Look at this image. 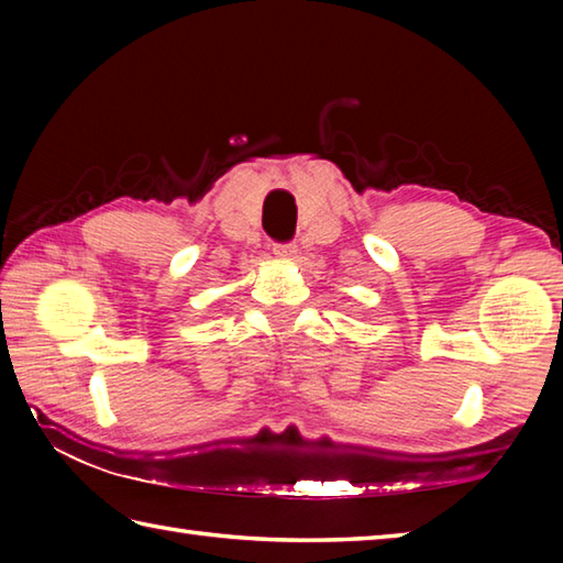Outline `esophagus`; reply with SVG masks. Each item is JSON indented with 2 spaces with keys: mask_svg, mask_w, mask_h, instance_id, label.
<instances>
[{
  "mask_svg": "<svg viewBox=\"0 0 563 563\" xmlns=\"http://www.w3.org/2000/svg\"><path fill=\"white\" fill-rule=\"evenodd\" d=\"M273 254L278 258H295L297 254V244L295 242H280V244H273Z\"/></svg>",
  "mask_w": 563,
  "mask_h": 563,
  "instance_id": "obj_1",
  "label": "esophagus"
}]
</instances>
